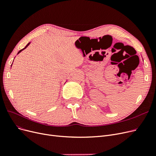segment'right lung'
I'll use <instances>...</instances> for the list:
<instances>
[{"instance_id": "right-lung-1", "label": "right lung", "mask_w": 156, "mask_h": 156, "mask_svg": "<svg viewBox=\"0 0 156 156\" xmlns=\"http://www.w3.org/2000/svg\"><path fill=\"white\" fill-rule=\"evenodd\" d=\"M29 44H30V43H28V44H27V45H26V46H25V48H23V49H22V50H20V51H18V53H20V52H21V51H22V50H24V49H25V48H27V46H29Z\"/></svg>"}]
</instances>
